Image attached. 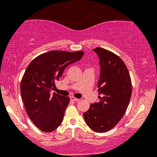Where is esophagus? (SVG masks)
<instances>
[{
    "instance_id": "esophagus-1",
    "label": "esophagus",
    "mask_w": 157,
    "mask_h": 157,
    "mask_svg": "<svg viewBox=\"0 0 157 157\" xmlns=\"http://www.w3.org/2000/svg\"><path fill=\"white\" fill-rule=\"evenodd\" d=\"M70 99L71 100V101H75V102H78L79 100V98H74V96H71L70 97Z\"/></svg>"
}]
</instances>
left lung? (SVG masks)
I'll list each match as a JSON object with an SVG mask.
<instances>
[{
	"label": "left lung",
	"mask_w": 157,
	"mask_h": 157,
	"mask_svg": "<svg viewBox=\"0 0 157 157\" xmlns=\"http://www.w3.org/2000/svg\"><path fill=\"white\" fill-rule=\"evenodd\" d=\"M93 51L99 59V101L91 104L83 117L90 128L104 133L114 127L125 113L132 96V81L125 63L118 56L102 48Z\"/></svg>",
	"instance_id": "8db88e82"
}]
</instances>
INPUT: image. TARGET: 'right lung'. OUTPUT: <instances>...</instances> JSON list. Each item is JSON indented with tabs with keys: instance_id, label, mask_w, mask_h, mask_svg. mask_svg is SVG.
I'll return each instance as SVG.
<instances>
[{
	"instance_id": "obj_1",
	"label": "right lung",
	"mask_w": 157,
	"mask_h": 157,
	"mask_svg": "<svg viewBox=\"0 0 157 157\" xmlns=\"http://www.w3.org/2000/svg\"><path fill=\"white\" fill-rule=\"evenodd\" d=\"M83 54V51H51L28 66L21 83V98L30 119L42 132H53L63 121L70 98L56 93L51 95V91L65 68Z\"/></svg>"
}]
</instances>
